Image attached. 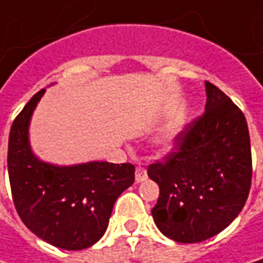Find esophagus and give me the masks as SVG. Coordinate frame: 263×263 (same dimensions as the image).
Wrapping results in <instances>:
<instances>
[{
  "mask_svg": "<svg viewBox=\"0 0 263 263\" xmlns=\"http://www.w3.org/2000/svg\"><path fill=\"white\" fill-rule=\"evenodd\" d=\"M146 170L143 167H137L136 168V181L137 183H142V181H145L146 180Z\"/></svg>",
  "mask_w": 263,
  "mask_h": 263,
  "instance_id": "34e87169",
  "label": "esophagus"
}]
</instances>
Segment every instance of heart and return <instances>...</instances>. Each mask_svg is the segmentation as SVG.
I'll list each match as a JSON object with an SVG mask.
<instances>
[{
	"label": "heart",
	"instance_id": "obj_1",
	"mask_svg": "<svg viewBox=\"0 0 263 263\" xmlns=\"http://www.w3.org/2000/svg\"><path fill=\"white\" fill-rule=\"evenodd\" d=\"M177 137H178V133H177V130L173 127V128H170L167 130L165 133H164V136L159 139V143L162 145L164 147H173V145L177 142Z\"/></svg>",
	"mask_w": 263,
	"mask_h": 263
}]
</instances>
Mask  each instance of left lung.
<instances>
[{
	"label": "left lung",
	"mask_w": 263,
	"mask_h": 263,
	"mask_svg": "<svg viewBox=\"0 0 263 263\" xmlns=\"http://www.w3.org/2000/svg\"><path fill=\"white\" fill-rule=\"evenodd\" d=\"M205 112L178 135L176 147L147 167L159 186L152 217L178 243H199L228 227L252 184V152L245 114L222 90L205 82Z\"/></svg>",
	"instance_id": "1"
}]
</instances>
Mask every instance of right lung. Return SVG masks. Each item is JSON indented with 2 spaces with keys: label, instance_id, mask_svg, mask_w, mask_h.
<instances>
[{
  "label": "right lung",
  "instance_id": "right-lung-1",
  "mask_svg": "<svg viewBox=\"0 0 263 263\" xmlns=\"http://www.w3.org/2000/svg\"><path fill=\"white\" fill-rule=\"evenodd\" d=\"M39 90L15 117L8 137L13 202L25 226L46 243L82 250L104 236L117 197L135 183L133 164L92 161L76 165L44 162L32 152L30 118Z\"/></svg>",
  "mask_w": 263,
  "mask_h": 263
}]
</instances>
